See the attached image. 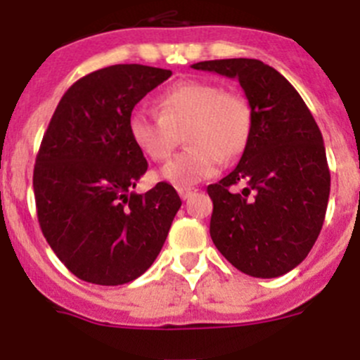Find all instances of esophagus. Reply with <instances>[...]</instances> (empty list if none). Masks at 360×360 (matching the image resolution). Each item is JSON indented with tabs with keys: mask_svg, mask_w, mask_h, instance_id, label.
<instances>
[{
	"mask_svg": "<svg viewBox=\"0 0 360 360\" xmlns=\"http://www.w3.org/2000/svg\"><path fill=\"white\" fill-rule=\"evenodd\" d=\"M195 191V188H191V186H181V188H177V193H179V197L183 198V200H186L188 197H190L191 193H193Z\"/></svg>",
	"mask_w": 360,
	"mask_h": 360,
	"instance_id": "esophagus-1",
	"label": "esophagus"
}]
</instances>
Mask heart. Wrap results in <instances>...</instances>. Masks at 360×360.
<instances>
[{
	"label": "heart",
	"instance_id": "b5f03b06",
	"mask_svg": "<svg viewBox=\"0 0 360 360\" xmlns=\"http://www.w3.org/2000/svg\"><path fill=\"white\" fill-rule=\"evenodd\" d=\"M160 114L135 109L128 120L134 144L153 162H163L179 142L188 146L158 172L174 186H190L212 177L223 160L246 149L251 135V107L243 95L225 91L212 80H184L156 100Z\"/></svg>",
	"mask_w": 360,
	"mask_h": 360
}]
</instances>
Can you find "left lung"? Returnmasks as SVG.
I'll return each mask as SVG.
<instances>
[{
    "mask_svg": "<svg viewBox=\"0 0 360 360\" xmlns=\"http://www.w3.org/2000/svg\"><path fill=\"white\" fill-rule=\"evenodd\" d=\"M191 68L239 80L253 116L237 167L207 186L212 243L240 273L281 276L308 257L326 218L330 172L319 124L295 87L258 59H214ZM240 180L247 188L230 192Z\"/></svg>",
    "mask_w": 360,
    "mask_h": 360,
    "instance_id": "1",
    "label": "left lung"
}]
</instances>
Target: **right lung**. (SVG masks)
<instances>
[{
	"label": "right lung",
	"mask_w": 360,
	"mask_h": 360,
	"mask_svg": "<svg viewBox=\"0 0 360 360\" xmlns=\"http://www.w3.org/2000/svg\"><path fill=\"white\" fill-rule=\"evenodd\" d=\"M172 75L112 65L68 87L41 139L33 172L44 237L70 273L87 283H130L162 251L181 198L169 183L134 190L148 162L134 144V107Z\"/></svg>",
	"instance_id": "obj_1"
}]
</instances>
